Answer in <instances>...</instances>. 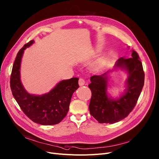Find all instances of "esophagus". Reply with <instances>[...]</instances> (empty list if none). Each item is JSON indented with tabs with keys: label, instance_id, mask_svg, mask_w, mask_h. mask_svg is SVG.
Returning a JSON list of instances; mask_svg holds the SVG:
<instances>
[{
	"label": "esophagus",
	"instance_id": "34e87169",
	"mask_svg": "<svg viewBox=\"0 0 159 159\" xmlns=\"http://www.w3.org/2000/svg\"><path fill=\"white\" fill-rule=\"evenodd\" d=\"M85 84V80H84L83 79H80L79 80V85L80 86H82Z\"/></svg>",
	"mask_w": 159,
	"mask_h": 159
}]
</instances>
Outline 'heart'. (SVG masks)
<instances>
[{"instance_id":"b5f03b06","label":"heart","mask_w":159,"mask_h":159,"mask_svg":"<svg viewBox=\"0 0 159 159\" xmlns=\"http://www.w3.org/2000/svg\"><path fill=\"white\" fill-rule=\"evenodd\" d=\"M103 68V65L102 62L98 61V62H97L96 63H94V64L93 65L92 70L94 72L98 73L102 70Z\"/></svg>"}]
</instances>
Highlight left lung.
Wrapping results in <instances>:
<instances>
[{"label":"left lung","mask_w":159,"mask_h":159,"mask_svg":"<svg viewBox=\"0 0 159 159\" xmlns=\"http://www.w3.org/2000/svg\"><path fill=\"white\" fill-rule=\"evenodd\" d=\"M131 52L130 58L121 57L116 62L112 69L90 78L88 87L92 95L89 109L91 115L100 123L112 124L125 118L138 100L144 86V73L137 53L134 50ZM119 70L125 72L128 78L124 93L114 98L108 92L110 74Z\"/></svg>","instance_id":"obj_1"}]
</instances>
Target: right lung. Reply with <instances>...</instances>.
Here are the masks:
<instances>
[{"label":"right lung","mask_w":159,"mask_h":159,"mask_svg":"<svg viewBox=\"0 0 159 159\" xmlns=\"http://www.w3.org/2000/svg\"><path fill=\"white\" fill-rule=\"evenodd\" d=\"M34 43V40L29 41L18 52L11 76V89L21 109L32 121L42 125H56L68 113L72 95L79 88V79L61 80L43 94L29 93L21 81L20 68L24 50Z\"/></svg>","instance_id":"1"}]
</instances>
